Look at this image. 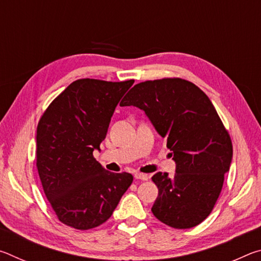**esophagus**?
Segmentation results:
<instances>
[{"instance_id":"obj_1","label":"esophagus","mask_w":261,"mask_h":261,"mask_svg":"<svg viewBox=\"0 0 261 261\" xmlns=\"http://www.w3.org/2000/svg\"><path fill=\"white\" fill-rule=\"evenodd\" d=\"M135 178H136V179H140V180H147V179H148V176L145 175V174L136 173V174H135Z\"/></svg>"}]
</instances>
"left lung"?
<instances>
[{"label": "left lung", "mask_w": 261, "mask_h": 261, "mask_svg": "<svg viewBox=\"0 0 261 261\" xmlns=\"http://www.w3.org/2000/svg\"><path fill=\"white\" fill-rule=\"evenodd\" d=\"M144 110L167 141L174 176L158 173V220L176 229L201 223L213 210L232 160L230 137L204 92L188 81L165 78L137 84L121 102Z\"/></svg>", "instance_id": "8db88e82"}]
</instances>
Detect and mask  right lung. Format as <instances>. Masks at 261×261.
<instances>
[{
  "label": "right lung",
  "mask_w": 261,
  "mask_h": 261,
  "mask_svg": "<svg viewBox=\"0 0 261 261\" xmlns=\"http://www.w3.org/2000/svg\"><path fill=\"white\" fill-rule=\"evenodd\" d=\"M135 81L78 79L53 101L37 127V167L62 223L87 230L106 222L134 180L93 156L122 96Z\"/></svg>",
  "instance_id": "1"
}]
</instances>
